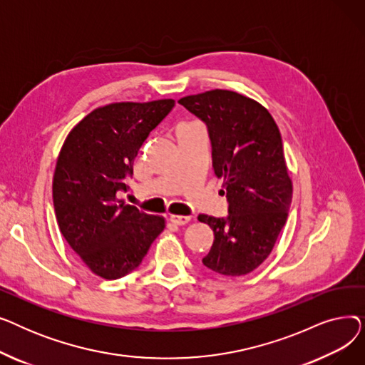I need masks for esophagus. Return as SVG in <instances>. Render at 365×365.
<instances>
[{
    "label": "esophagus",
    "mask_w": 365,
    "mask_h": 365,
    "mask_svg": "<svg viewBox=\"0 0 365 365\" xmlns=\"http://www.w3.org/2000/svg\"><path fill=\"white\" fill-rule=\"evenodd\" d=\"M168 219L171 223H175L178 226H183L190 220V217H187V216H176V215H170Z\"/></svg>",
    "instance_id": "1"
}]
</instances>
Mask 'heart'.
<instances>
[{
    "label": "heart",
    "mask_w": 365,
    "mask_h": 365,
    "mask_svg": "<svg viewBox=\"0 0 365 365\" xmlns=\"http://www.w3.org/2000/svg\"><path fill=\"white\" fill-rule=\"evenodd\" d=\"M197 127H200L198 124H192V123H190V124H182V125H179L178 127V131H185V130H192V128H197ZM176 131V133H178Z\"/></svg>",
    "instance_id": "b5f03b06"
}]
</instances>
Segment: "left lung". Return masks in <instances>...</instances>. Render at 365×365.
Instances as JSON below:
<instances>
[{
	"instance_id": "obj_1",
	"label": "left lung",
	"mask_w": 365,
	"mask_h": 365,
	"mask_svg": "<svg viewBox=\"0 0 365 365\" xmlns=\"http://www.w3.org/2000/svg\"><path fill=\"white\" fill-rule=\"evenodd\" d=\"M179 103L207 124L213 168L229 201L226 219L198 216L215 232L202 263L226 277L250 274L271 255L292 204L279 128L263 105L231 90L190 94Z\"/></svg>"
}]
</instances>
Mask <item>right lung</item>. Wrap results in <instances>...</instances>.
Returning a JSON list of instances; mask_svg holds the SVG:
<instances>
[{
	"mask_svg": "<svg viewBox=\"0 0 365 365\" xmlns=\"http://www.w3.org/2000/svg\"><path fill=\"white\" fill-rule=\"evenodd\" d=\"M173 106V99H161L96 108L62 145L53 176L57 225L101 278L117 279L136 269L164 231L163 216L146 215L120 195L127 190L140 146Z\"/></svg>",
	"mask_w": 365,
	"mask_h": 365,
	"instance_id": "right-lung-1",
	"label": "right lung"
}]
</instances>
